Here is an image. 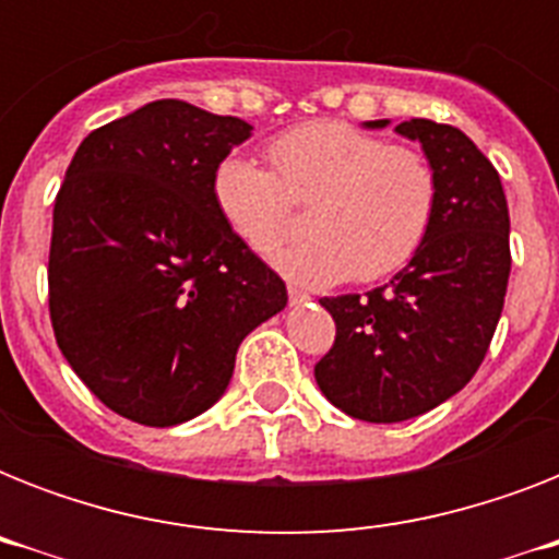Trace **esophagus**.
Here are the masks:
<instances>
[{
	"mask_svg": "<svg viewBox=\"0 0 559 559\" xmlns=\"http://www.w3.org/2000/svg\"><path fill=\"white\" fill-rule=\"evenodd\" d=\"M307 301H310V296H307V293H301V289H296V287H289V305L301 307V305H307Z\"/></svg>",
	"mask_w": 559,
	"mask_h": 559,
	"instance_id": "esophagus-1",
	"label": "esophagus"
}]
</instances>
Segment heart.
Here are the masks:
<instances>
[{
    "label": "heart",
    "mask_w": 559,
    "mask_h": 559,
    "mask_svg": "<svg viewBox=\"0 0 559 559\" xmlns=\"http://www.w3.org/2000/svg\"><path fill=\"white\" fill-rule=\"evenodd\" d=\"M270 162L272 170L246 153L223 156L211 174V202L231 235L270 252L289 231V202L313 200V240L270 254L296 284L385 278L415 258L432 228L438 179L412 147L319 121L272 139Z\"/></svg>",
    "instance_id": "1"
}]
</instances>
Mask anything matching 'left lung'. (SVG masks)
Returning a JSON list of instances; mask_svg holds the SVG:
<instances>
[{
  "label": "left lung",
  "instance_id": "1",
  "mask_svg": "<svg viewBox=\"0 0 559 559\" xmlns=\"http://www.w3.org/2000/svg\"><path fill=\"white\" fill-rule=\"evenodd\" d=\"M391 121H362L385 130ZM394 133L420 144L438 179L424 246L366 296L322 298L336 342L316 366L333 406L368 424H400L459 394L493 340L511 275V217L502 179L450 124L412 118Z\"/></svg>",
  "mask_w": 559,
  "mask_h": 559
}]
</instances>
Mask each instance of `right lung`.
<instances>
[{
  "label": "right lung",
  "instance_id": "obj_1",
  "mask_svg": "<svg viewBox=\"0 0 559 559\" xmlns=\"http://www.w3.org/2000/svg\"><path fill=\"white\" fill-rule=\"evenodd\" d=\"M240 118L162 98L81 142L55 200L48 307L57 345L100 403L177 426L217 403L249 333L287 287L219 219L217 162Z\"/></svg>",
  "mask_w": 559,
  "mask_h": 559
}]
</instances>
